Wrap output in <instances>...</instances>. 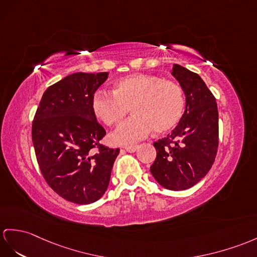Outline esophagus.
Masks as SVG:
<instances>
[{
    "mask_svg": "<svg viewBox=\"0 0 257 257\" xmlns=\"http://www.w3.org/2000/svg\"><path fill=\"white\" fill-rule=\"evenodd\" d=\"M137 148H139V146H137V145H134V146H125V147H124V150H125V152H127V153H135L136 150H137Z\"/></svg>",
    "mask_w": 257,
    "mask_h": 257,
    "instance_id": "esophagus-1",
    "label": "esophagus"
}]
</instances>
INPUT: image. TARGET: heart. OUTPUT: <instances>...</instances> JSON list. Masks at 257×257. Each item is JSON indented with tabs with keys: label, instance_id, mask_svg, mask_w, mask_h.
<instances>
[{
	"label": "heart",
	"instance_id": "obj_1",
	"mask_svg": "<svg viewBox=\"0 0 257 257\" xmlns=\"http://www.w3.org/2000/svg\"><path fill=\"white\" fill-rule=\"evenodd\" d=\"M90 105L93 115L108 126L120 124L131 108L134 115L111 135L113 143L130 145L153 130L162 134L176 127L184 114L185 95L177 81L140 73L114 81L112 93L96 90Z\"/></svg>",
	"mask_w": 257,
	"mask_h": 257
}]
</instances>
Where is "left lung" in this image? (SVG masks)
<instances>
[{
    "label": "left lung",
    "mask_w": 257,
    "mask_h": 257,
    "mask_svg": "<svg viewBox=\"0 0 257 257\" xmlns=\"http://www.w3.org/2000/svg\"><path fill=\"white\" fill-rule=\"evenodd\" d=\"M172 75L184 90L185 111L172 133L154 143L157 157L150 172L166 189L182 191L199 182L214 165L219 144L218 108L198 74L174 64Z\"/></svg>",
    "instance_id": "left-lung-1"
}]
</instances>
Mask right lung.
Returning a JSON list of instances; mask_svg holds the SVG:
<instances>
[{
    "label": "right lung",
    "instance_id": "1",
    "mask_svg": "<svg viewBox=\"0 0 257 257\" xmlns=\"http://www.w3.org/2000/svg\"><path fill=\"white\" fill-rule=\"evenodd\" d=\"M108 73H74L43 93L31 128L37 161L46 182L75 204L98 201L108 189L120 149L102 145L104 128L91 111L92 93Z\"/></svg>",
    "mask_w": 257,
    "mask_h": 257
}]
</instances>
